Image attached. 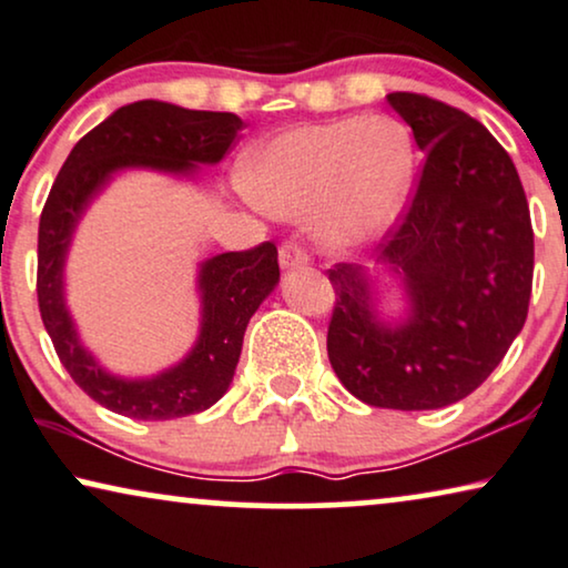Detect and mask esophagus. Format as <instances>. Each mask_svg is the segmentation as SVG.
I'll list each match as a JSON object with an SVG mask.
<instances>
[{"label": "esophagus", "instance_id": "34e87169", "mask_svg": "<svg viewBox=\"0 0 568 568\" xmlns=\"http://www.w3.org/2000/svg\"><path fill=\"white\" fill-rule=\"evenodd\" d=\"M304 264H308V252L298 244V241L288 239L280 244V267L293 270V267H304Z\"/></svg>", "mask_w": 568, "mask_h": 568}]
</instances>
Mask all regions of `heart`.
I'll return each instance as SVG.
<instances>
[{"label": "heart", "mask_w": 568, "mask_h": 568, "mask_svg": "<svg viewBox=\"0 0 568 568\" xmlns=\"http://www.w3.org/2000/svg\"><path fill=\"white\" fill-rule=\"evenodd\" d=\"M413 176L405 126L387 116H343L277 134L248 169V189L277 215L314 210L316 231L335 246L379 236L403 207Z\"/></svg>", "instance_id": "obj_1"}]
</instances>
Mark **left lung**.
Here are the masks:
<instances>
[{
	"mask_svg": "<svg viewBox=\"0 0 568 568\" xmlns=\"http://www.w3.org/2000/svg\"><path fill=\"white\" fill-rule=\"evenodd\" d=\"M387 101L426 153L410 202L379 241V260L405 275L413 314L403 327H384L366 275L337 262L327 270V353L361 403L434 410L478 389L525 327L530 207L509 153L478 119L420 93Z\"/></svg>",
	"mask_w": 568,
	"mask_h": 568,
	"instance_id": "8db88e82",
	"label": "left lung"
}]
</instances>
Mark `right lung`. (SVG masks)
<instances>
[{"label": "right lung", "instance_id": "right-lung-1", "mask_svg": "<svg viewBox=\"0 0 568 568\" xmlns=\"http://www.w3.org/2000/svg\"><path fill=\"white\" fill-rule=\"evenodd\" d=\"M244 126L236 113L189 111L161 101H138L113 111L72 148L51 186L38 223L36 293L54 351L72 382L98 405L138 420H169L207 410L231 387L246 324L280 280L277 246L262 241L244 252L217 254L202 264V332L176 368L148 382L105 374L78 343L62 298V267L74 223L113 171L126 165L186 173L194 163H217Z\"/></svg>", "mask_w": 568, "mask_h": 568}]
</instances>
